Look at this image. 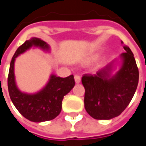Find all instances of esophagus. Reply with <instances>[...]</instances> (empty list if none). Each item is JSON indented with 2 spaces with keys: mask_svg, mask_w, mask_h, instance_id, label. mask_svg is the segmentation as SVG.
<instances>
[{
  "mask_svg": "<svg viewBox=\"0 0 146 146\" xmlns=\"http://www.w3.org/2000/svg\"><path fill=\"white\" fill-rule=\"evenodd\" d=\"M74 80H75L76 84H80V76H78V75H76V76H74Z\"/></svg>",
  "mask_w": 146,
  "mask_h": 146,
  "instance_id": "esophagus-1",
  "label": "esophagus"
}]
</instances>
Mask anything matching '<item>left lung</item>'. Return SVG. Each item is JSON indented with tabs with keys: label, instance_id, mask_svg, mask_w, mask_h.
<instances>
[{
	"label": "left lung",
	"instance_id": "8db88e82",
	"mask_svg": "<svg viewBox=\"0 0 146 146\" xmlns=\"http://www.w3.org/2000/svg\"><path fill=\"white\" fill-rule=\"evenodd\" d=\"M123 44V42H121ZM119 55L120 68L116 70L118 59L98 71L95 75L85 74L82 84L85 88L84 107L96 119H110L120 115L131 101L139 78L135 58L127 46Z\"/></svg>",
	"mask_w": 146,
	"mask_h": 146
}]
</instances>
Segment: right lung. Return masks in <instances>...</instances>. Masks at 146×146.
Segmentation results:
<instances>
[{"mask_svg": "<svg viewBox=\"0 0 146 146\" xmlns=\"http://www.w3.org/2000/svg\"><path fill=\"white\" fill-rule=\"evenodd\" d=\"M38 48L50 52V46L43 40L32 37L18 48L10 63L8 88L10 98L15 108L23 116L32 122L40 123L54 119L62 110L64 96L73 88L75 81L73 75L62 78L51 74L46 85L35 93L20 91L15 82V62L16 58L31 48Z\"/></svg>", "mask_w": 146, "mask_h": 146, "instance_id": "1", "label": "right lung"}]
</instances>
